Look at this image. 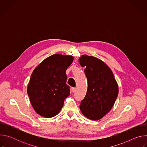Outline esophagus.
<instances>
[{
    "instance_id": "34e87169",
    "label": "esophagus",
    "mask_w": 147,
    "mask_h": 147,
    "mask_svg": "<svg viewBox=\"0 0 147 147\" xmlns=\"http://www.w3.org/2000/svg\"><path fill=\"white\" fill-rule=\"evenodd\" d=\"M71 90H72V92H76V88L73 87V88H71Z\"/></svg>"
}]
</instances>
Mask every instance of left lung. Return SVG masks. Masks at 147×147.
Masks as SVG:
<instances>
[{"label":"left lung","mask_w":147,"mask_h":147,"mask_svg":"<svg viewBox=\"0 0 147 147\" xmlns=\"http://www.w3.org/2000/svg\"><path fill=\"white\" fill-rule=\"evenodd\" d=\"M88 81L86 95L80 108L82 115L92 120H98L112 108L119 94V87L113 72L100 59L87 55L80 57Z\"/></svg>","instance_id":"1"}]
</instances>
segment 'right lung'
Masks as SVG:
<instances>
[{"label":"right lung","instance_id":"obj_1","mask_svg":"<svg viewBox=\"0 0 147 147\" xmlns=\"http://www.w3.org/2000/svg\"><path fill=\"white\" fill-rule=\"evenodd\" d=\"M73 60V56L55 54L44 59L32 71L27 93L32 107L40 116L52 117L61 109L70 95L66 71Z\"/></svg>","mask_w":147,"mask_h":147}]
</instances>
